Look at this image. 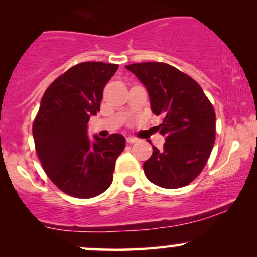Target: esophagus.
<instances>
[{
  "label": "esophagus",
  "mask_w": 257,
  "mask_h": 257,
  "mask_svg": "<svg viewBox=\"0 0 257 257\" xmlns=\"http://www.w3.org/2000/svg\"><path fill=\"white\" fill-rule=\"evenodd\" d=\"M137 141H138V139H135V138H132V137L126 138V143L128 144H134V143H137Z\"/></svg>",
  "instance_id": "1"
}]
</instances>
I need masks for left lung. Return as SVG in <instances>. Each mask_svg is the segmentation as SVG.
<instances>
[{"instance_id":"8db88e82","label":"left lung","mask_w":257,"mask_h":257,"mask_svg":"<svg viewBox=\"0 0 257 257\" xmlns=\"http://www.w3.org/2000/svg\"><path fill=\"white\" fill-rule=\"evenodd\" d=\"M149 91L151 110L164 117L158 125L166 137L163 150L153 147L144 163L152 184L184 187L205 167L215 143L216 117L211 102L190 76L166 63L126 65Z\"/></svg>"}]
</instances>
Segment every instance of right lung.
<instances>
[{"label":"right lung","mask_w":257,"mask_h":257,"mask_svg":"<svg viewBox=\"0 0 257 257\" xmlns=\"http://www.w3.org/2000/svg\"><path fill=\"white\" fill-rule=\"evenodd\" d=\"M117 69V64L100 61L75 65L47 88L41 100L32 125L38 159L53 184L69 196L93 198L112 184L125 139L95 135L91 141L87 129Z\"/></svg>","instance_id":"add662e5"}]
</instances>
